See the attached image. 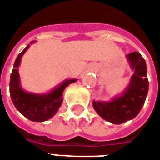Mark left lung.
I'll list each match as a JSON object with an SVG mask.
<instances>
[{"label":"left lung","mask_w":160,"mask_h":160,"mask_svg":"<svg viewBox=\"0 0 160 160\" xmlns=\"http://www.w3.org/2000/svg\"><path fill=\"white\" fill-rule=\"evenodd\" d=\"M134 73L124 92L111 101H93V107L103 119L122 124L135 118L144 104L149 90L145 60L139 52L126 56Z\"/></svg>","instance_id":"1"}]
</instances>
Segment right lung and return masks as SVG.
I'll return each mask as SVG.
<instances>
[{
  "label": "right lung",
  "instance_id": "1",
  "mask_svg": "<svg viewBox=\"0 0 160 160\" xmlns=\"http://www.w3.org/2000/svg\"><path fill=\"white\" fill-rule=\"evenodd\" d=\"M34 42H32L30 44ZM30 45L18 56L14 63V69L10 74L9 94L16 109L25 118L34 122L46 121L58 112L63 102V93L64 88L76 81V79H70L63 81L60 85L46 94H34L24 90L21 87L18 67L23 55L29 48Z\"/></svg>",
  "mask_w": 160,
  "mask_h": 160
}]
</instances>
